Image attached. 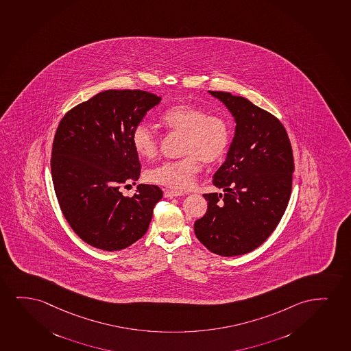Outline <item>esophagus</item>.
Instances as JSON below:
<instances>
[{
	"instance_id": "obj_1",
	"label": "esophagus",
	"mask_w": 351,
	"mask_h": 351,
	"mask_svg": "<svg viewBox=\"0 0 351 351\" xmlns=\"http://www.w3.org/2000/svg\"><path fill=\"white\" fill-rule=\"evenodd\" d=\"M183 195L181 191H170V189H167V191H164V196L165 197H178V196Z\"/></svg>"
}]
</instances>
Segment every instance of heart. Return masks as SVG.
Masks as SVG:
<instances>
[{
    "label": "heart",
    "mask_w": 351,
    "mask_h": 351,
    "mask_svg": "<svg viewBox=\"0 0 351 351\" xmlns=\"http://www.w3.org/2000/svg\"><path fill=\"white\" fill-rule=\"evenodd\" d=\"M163 128L183 134L182 158L167 160L147 171L150 182L176 191L191 187L200 171V160L214 164L223 158L231 141L228 120L217 114H208L200 107L176 105L160 115ZM132 145L138 155L147 160L158 152V137L146 123H139L132 131Z\"/></svg>",
    "instance_id": "obj_1"
}]
</instances>
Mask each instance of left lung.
<instances>
[{
  "instance_id": "1",
  "label": "left lung",
  "mask_w": 351,
  "mask_h": 351,
  "mask_svg": "<svg viewBox=\"0 0 351 351\" xmlns=\"http://www.w3.org/2000/svg\"><path fill=\"white\" fill-rule=\"evenodd\" d=\"M236 120L226 160L213 184L223 194H204L208 208L196 220V237L213 254L244 255L276 228L291 197L294 158L291 141L273 114L243 97L210 90Z\"/></svg>"
}]
</instances>
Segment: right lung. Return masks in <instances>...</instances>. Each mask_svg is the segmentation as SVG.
<instances>
[{"instance_id":"right-lung-1","label":"right lung","mask_w":351,"mask_h":351,"mask_svg":"<svg viewBox=\"0 0 351 351\" xmlns=\"http://www.w3.org/2000/svg\"><path fill=\"white\" fill-rule=\"evenodd\" d=\"M162 97L149 91L106 90L75 106L60 120L51 154V173L60 210L75 233L89 245L123 250L145 234L163 191L136 183L141 162L133 128Z\"/></svg>"}]
</instances>
